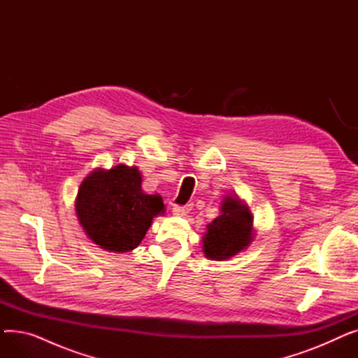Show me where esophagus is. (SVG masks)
<instances>
[{
	"label": "esophagus",
	"mask_w": 358,
	"mask_h": 358,
	"mask_svg": "<svg viewBox=\"0 0 358 358\" xmlns=\"http://www.w3.org/2000/svg\"><path fill=\"white\" fill-rule=\"evenodd\" d=\"M190 209H192L190 206H174V208H173V215L184 217V216L189 215Z\"/></svg>",
	"instance_id": "34e87169"
}]
</instances>
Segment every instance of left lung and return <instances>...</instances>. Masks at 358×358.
Instances as JSON below:
<instances>
[{
  "label": "left lung",
  "mask_w": 358,
  "mask_h": 358,
  "mask_svg": "<svg viewBox=\"0 0 358 358\" xmlns=\"http://www.w3.org/2000/svg\"><path fill=\"white\" fill-rule=\"evenodd\" d=\"M201 250L212 261L229 259L245 251L255 238L254 216L248 204L235 194L223 196L220 215L206 224Z\"/></svg>",
  "instance_id": "obj_1"
}]
</instances>
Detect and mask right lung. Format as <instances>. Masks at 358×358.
I'll use <instances>...</instances> for the list:
<instances>
[{"label": "right lung", "mask_w": 358, "mask_h": 358, "mask_svg": "<svg viewBox=\"0 0 358 358\" xmlns=\"http://www.w3.org/2000/svg\"><path fill=\"white\" fill-rule=\"evenodd\" d=\"M75 213L96 245L123 254L139 247L154 217L165 213V206L159 194L142 190L138 166L119 164L96 168L81 181Z\"/></svg>", "instance_id": "right-lung-1"}]
</instances>
